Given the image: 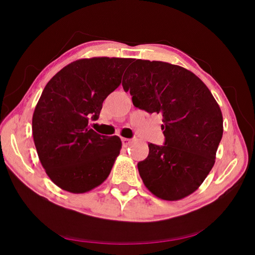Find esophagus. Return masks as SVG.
<instances>
[{
    "label": "esophagus",
    "instance_id": "34e87169",
    "mask_svg": "<svg viewBox=\"0 0 255 255\" xmlns=\"http://www.w3.org/2000/svg\"><path fill=\"white\" fill-rule=\"evenodd\" d=\"M122 141H123V145L125 146V147H127V146L131 145V143H132V140L129 139V138H123Z\"/></svg>",
    "mask_w": 255,
    "mask_h": 255
}]
</instances>
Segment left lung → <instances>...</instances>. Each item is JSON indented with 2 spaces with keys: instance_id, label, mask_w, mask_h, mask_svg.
Instances as JSON below:
<instances>
[{
  "instance_id": "1",
  "label": "left lung",
  "mask_w": 255,
  "mask_h": 255,
  "mask_svg": "<svg viewBox=\"0 0 255 255\" xmlns=\"http://www.w3.org/2000/svg\"><path fill=\"white\" fill-rule=\"evenodd\" d=\"M125 74L133 106L163 117L165 144H148L147 158L137 164L140 178L159 199H183L213 169L223 137L221 108L204 82L179 65L135 59Z\"/></svg>"
}]
</instances>
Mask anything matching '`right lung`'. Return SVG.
I'll list each match as a JSON object with an SVG mask.
<instances>
[{
  "instance_id": "right-lung-1",
  "label": "right lung",
  "mask_w": 255,
  "mask_h": 255,
  "mask_svg": "<svg viewBox=\"0 0 255 255\" xmlns=\"http://www.w3.org/2000/svg\"><path fill=\"white\" fill-rule=\"evenodd\" d=\"M131 58L92 57L72 62L51 77L32 116V136L47 175L60 189L85 193L109 176L122 149L118 136L90 128L105 99L122 83Z\"/></svg>"
}]
</instances>
